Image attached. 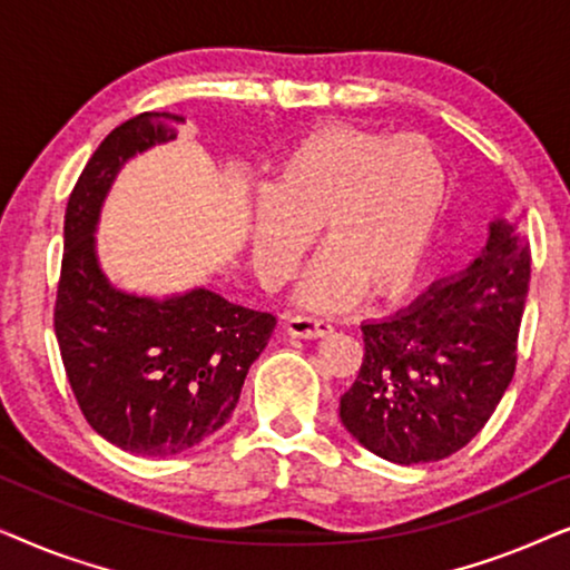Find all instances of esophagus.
I'll list each match as a JSON object with an SVG mask.
<instances>
[{
  "instance_id": "esophagus-1",
  "label": "esophagus",
  "mask_w": 570,
  "mask_h": 570,
  "mask_svg": "<svg viewBox=\"0 0 570 570\" xmlns=\"http://www.w3.org/2000/svg\"><path fill=\"white\" fill-rule=\"evenodd\" d=\"M332 332V324L326 318H316V316H291L287 318V334L291 337H303V340H316V337H326Z\"/></svg>"
}]
</instances>
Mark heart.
<instances>
[{
    "mask_svg": "<svg viewBox=\"0 0 570 570\" xmlns=\"http://www.w3.org/2000/svg\"><path fill=\"white\" fill-rule=\"evenodd\" d=\"M446 166L431 139L324 127L285 155L254 213L262 279L291 277L318 225L326 246L298 287L308 308H340L363 291L392 293L415 275L446 202Z\"/></svg>",
    "mask_w": 570,
    "mask_h": 570,
    "instance_id": "b5f03b06",
    "label": "heart"
}]
</instances>
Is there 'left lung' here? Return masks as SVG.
<instances>
[{
    "label": "left lung",
    "mask_w": 570,
    "mask_h": 570,
    "mask_svg": "<svg viewBox=\"0 0 570 570\" xmlns=\"http://www.w3.org/2000/svg\"><path fill=\"white\" fill-rule=\"evenodd\" d=\"M527 291V244L498 220L462 275L361 326V371L340 400L347 431L394 464L439 462L464 449L517 371Z\"/></svg>",
    "instance_id": "left-lung-1"
}]
</instances>
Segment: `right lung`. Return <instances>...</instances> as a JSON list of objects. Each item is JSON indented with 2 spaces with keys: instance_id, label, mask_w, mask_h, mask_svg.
Instances as JSON below:
<instances>
[{
  "instance_id": "obj_1",
  "label": "right lung",
  "mask_w": 570,
  "mask_h": 570,
  "mask_svg": "<svg viewBox=\"0 0 570 570\" xmlns=\"http://www.w3.org/2000/svg\"><path fill=\"white\" fill-rule=\"evenodd\" d=\"M184 119L145 111L119 124L82 168L65 215L53 306L61 363L92 431L137 456L197 446L236 410L275 316L205 287L166 301L111 287L96 262L100 205L131 155L176 139Z\"/></svg>"
}]
</instances>
